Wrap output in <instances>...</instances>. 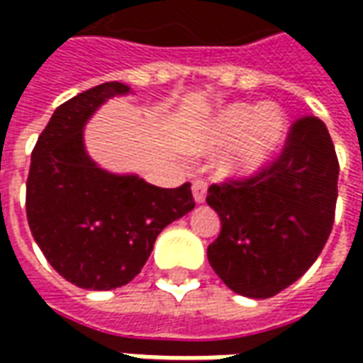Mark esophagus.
Masks as SVG:
<instances>
[{"mask_svg": "<svg viewBox=\"0 0 363 363\" xmlns=\"http://www.w3.org/2000/svg\"><path fill=\"white\" fill-rule=\"evenodd\" d=\"M191 194H194V200L196 203H203L206 202V196H208V184L203 179H196L191 184Z\"/></svg>", "mask_w": 363, "mask_h": 363, "instance_id": "1", "label": "esophagus"}]
</instances>
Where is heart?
Returning a JSON list of instances; mask_svg holds the SVG:
<instances>
[{"instance_id": "b5f03b06", "label": "heart", "mask_w": 363, "mask_h": 363, "mask_svg": "<svg viewBox=\"0 0 363 363\" xmlns=\"http://www.w3.org/2000/svg\"><path fill=\"white\" fill-rule=\"evenodd\" d=\"M286 139V117L272 103H234L214 113L189 135L191 155H212L230 145L220 161L226 177H250L262 172L279 155Z\"/></svg>"}]
</instances>
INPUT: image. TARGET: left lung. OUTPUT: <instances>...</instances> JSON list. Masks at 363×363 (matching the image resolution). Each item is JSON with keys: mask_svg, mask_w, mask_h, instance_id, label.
Instances as JSON below:
<instances>
[{"mask_svg": "<svg viewBox=\"0 0 363 363\" xmlns=\"http://www.w3.org/2000/svg\"><path fill=\"white\" fill-rule=\"evenodd\" d=\"M340 163L325 123L295 121L279 160L255 177L208 188L222 230L208 260L224 285L269 299L321 255L333 228Z\"/></svg>", "mask_w": 363, "mask_h": 363, "instance_id": "left-lung-1", "label": "left lung"}]
</instances>
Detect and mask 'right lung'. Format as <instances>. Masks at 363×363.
<instances>
[{"mask_svg":"<svg viewBox=\"0 0 363 363\" xmlns=\"http://www.w3.org/2000/svg\"><path fill=\"white\" fill-rule=\"evenodd\" d=\"M123 82H105L60 105L38 137L26 184V214L54 271L80 289L133 281L160 232L194 210L189 184L165 189L139 175L105 172L84 149V125Z\"/></svg>","mask_w":363,"mask_h":363,"instance_id":"right-lung-1","label":"right lung"}]
</instances>
